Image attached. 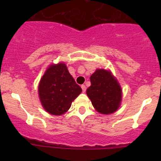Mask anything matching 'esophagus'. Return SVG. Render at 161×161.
<instances>
[{
  "mask_svg": "<svg viewBox=\"0 0 161 161\" xmlns=\"http://www.w3.org/2000/svg\"><path fill=\"white\" fill-rule=\"evenodd\" d=\"M81 88H82V92H86V87L85 85H82V86H81Z\"/></svg>",
  "mask_w": 161,
  "mask_h": 161,
  "instance_id": "34e87169",
  "label": "esophagus"
}]
</instances>
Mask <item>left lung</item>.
Instances as JSON below:
<instances>
[{
	"label": "left lung",
	"mask_w": 161,
	"mask_h": 161,
	"mask_svg": "<svg viewBox=\"0 0 161 161\" xmlns=\"http://www.w3.org/2000/svg\"><path fill=\"white\" fill-rule=\"evenodd\" d=\"M91 86L86 94L96 110L103 114H110L119 108L121 88L110 71L97 69L90 77Z\"/></svg>",
	"instance_id": "1"
}]
</instances>
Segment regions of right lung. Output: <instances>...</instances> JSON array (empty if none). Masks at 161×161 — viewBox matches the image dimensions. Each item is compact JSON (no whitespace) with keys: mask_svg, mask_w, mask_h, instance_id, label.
<instances>
[{"mask_svg":"<svg viewBox=\"0 0 161 161\" xmlns=\"http://www.w3.org/2000/svg\"><path fill=\"white\" fill-rule=\"evenodd\" d=\"M39 97L45 111L53 115L68 111L82 89L71 75L64 63L51 64L40 79Z\"/></svg>","mask_w":161,"mask_h":161,"instance_id":"1","label":"right lung"}]
</instances>
